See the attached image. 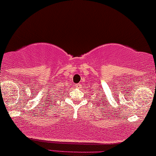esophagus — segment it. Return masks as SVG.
Listing matches in <instances>:
<instances>
[{
	"mask_svg": "<svg viewBox=\"0 0 156 156\" xmlns=\"http://www.w3.org/2000/svg\"><path fill=\"white\" fill-rule=\"evenodd\" d=\"M80 87H81V84H75V87H76V88L79 89V88H80Z\"/></svg>",
	"mask_w": 156,
	"mask_h": 156,
	"instance_id": "1",
	"label": "esophagus"
}]
</instances>
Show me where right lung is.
I'll return each mask as SVG.
<instances>
[{
	"label": "right lung",
	"instance_id": "obj_1",
	"mask_svg": "<svg viewBox=\"0 0 156 156\" xmlns=\"http://www.w3.org/2000/svg\"><path fill=\"white\" fill-rule=\"evenodd\" d=\"M57 92H58V91H57Z\"/></svg>",
	"mask_w": 156,
	"mask_h": 156
}]
</instances>
